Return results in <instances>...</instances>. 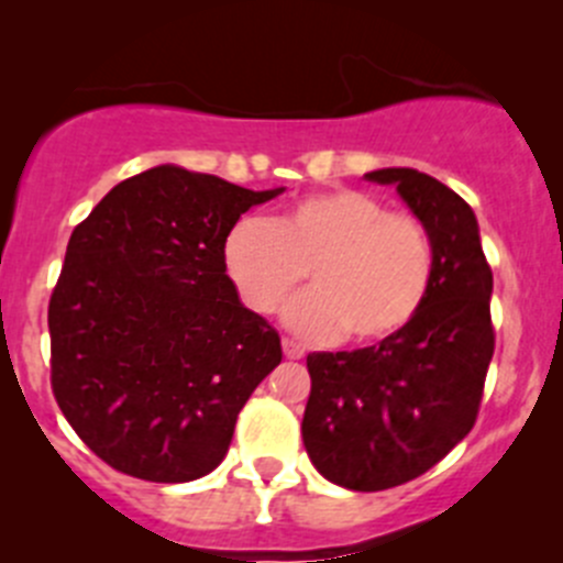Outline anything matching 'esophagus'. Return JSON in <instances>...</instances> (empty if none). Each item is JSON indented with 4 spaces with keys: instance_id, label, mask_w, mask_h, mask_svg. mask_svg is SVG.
<instances>
[{
    "instance_id": "34e87169",
    "label": "esophagus",
    "mask_w": 563,
    "mask_h": 563,
    "mask_svg": "<svg viewBox=\"0 0 563 563\" xmlns=\"http://www.w3.org/2000/svg\"><path fill=\"white\" fill-rule=\"evenodd\" d=\"M283 355H286V358H291V361H297V358H302V355H306V350H302V344H297L294 339H283Z\"/></svg>"
}]
</instances>
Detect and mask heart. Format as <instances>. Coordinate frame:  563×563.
I'll list each match as a JSON object with an SVG mask.
<instances>
[{
  "label": "heart",
  "mask_w": 563,
  "mask_h": 563,
  "mask_svg": "<svg viewBox=\"0 0 563 563\" xmlns=\"http://www.w3.org/2000/svg\"><path fill=\"white\" fill-rule=\"evenodd\" d=\"M224 269L250 311L272 313L302 277L313 291L283 319L302 335L344 333L350 344H380L408 328L433 283V241L419 219L388 213L358 188L308 194L272 222L244 217L222 246Z\"/></svg>",
  "instance_id": "obj_1"
}]
</instances>
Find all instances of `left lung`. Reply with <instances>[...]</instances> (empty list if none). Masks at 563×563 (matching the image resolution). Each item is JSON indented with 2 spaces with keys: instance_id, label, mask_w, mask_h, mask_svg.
Returning a JSON list of instances; mask_svg holds the SVG:
<instances>
[{
  "instance_id": "left-lung-1",
  "label": "left lung",
  "mask_w": 563,
  "mask_h": 563,
  "mask_svg": "<svg viewBox=\"0 0 563 563\" xmlns=\"http://www.w3.org/2000/svg\"><path fill=\"white\" fill-rule=\"evenodd\" d=\"M433 241V283L417 317L353 353H311L302 444L319 475L353 492H383L439 464L472 430L492 330V269L475 210L417 169H375Z\"/></svg>"
}]
</instances>
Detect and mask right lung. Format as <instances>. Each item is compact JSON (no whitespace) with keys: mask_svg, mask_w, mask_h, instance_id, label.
Returning <instances> with one entry per match:
<instances>
[{"mask_svg":"<svg viewBox=\"0 0 563 563\" xmlns=\"http://www.w3.org/2000/svg\"><path fill=\"white\" fill-rule=\"evenodd\" d=\"M283 191L161 163L75 228L49 299L52 391L104 464L152 483L222 464L239 411L283 358L222 246L241 213Z\"/></svg>","mask_w":563,"mask_h":563,"instance_id":"add662e5","label":"right lung"}]
</instances>
